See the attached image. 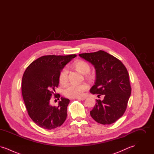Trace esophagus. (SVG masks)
<instances>
[{
  "label": "esophagus",
  "instance_id": "esophagus-1",
  "mask_svg": "<svg viewBox=\"0 0 154 154\" xmlns=\"http://www.w3.org/2000/svg\"><path fill=\"white\" fill-rule=\"evenodd\" d=\"M86 98H87V96H83V97H78L77 99L80 100H85Z\"/></svg>",
  "mask_w": 154,
  "mask_h": 154
}]
</instances>
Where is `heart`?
<instances>
[{
    "label": "heart",
    "mask_w": 154,
    "mask_h": 154,
    "mask_svg": "<svg viewBox=\"0 0 154 154\" xmlns=\"http://www.w3.org/2000/svg\"><path fill=\"white\" fill-rule=\"evenodd\" d=\"M73 66L81 73L85 74L88 77H91V74L89 73L90 65L84 60H77L73 63ZM68 71L66 68H63L60 72L59 80L60 83L64 84L67 80ZM88 88V85L85 83L79 84H70L67 85L63 91V95L69 98L80 97L84 95V92Z\"/></svg>",
    "instance_id": "heart-1"
}]
</instances>
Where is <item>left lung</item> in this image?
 Listing matches in <instances>:
<instances>
[{
	"label": "left lung",
	"instance_id": "1",
	"mask_svg": "<svg viewBox=\"0 0 154 154\" xmlns=\"http://www.w3.org/2000/svg\"><path fill=\"white\" fill-rule=\"evenodd\" d=\"M79 56L95 69V85L90 92L97 94L98 97L104 96L103 100L96 99L95 107L90 111L91 117L101 124L115 122L124 114L131 94L126 68L119 59L102 50L80 54Z\"/></svg>",
	"mask_w": 154,
	"mask_h": 154
}]
</instances>
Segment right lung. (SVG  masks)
Here are the masks:
<instances>
[{
    "instance_id": "right-lung-1",
    "label": "right lung",
    "mask_w": 154,
    "mask_h": 154,
    "mask_svg": "<svg viewBox=\"0 0 154 154\" xmlns=\"http://www.w3.org/2000/svg\"><path fill=\"white\" fill-rule=\"evenodd\" d=\"M77 55H45L32 62L25 70L22 80V95L28 113L38 126L51 130L61 126L67 117L70 100L61 97L58 106L50 104L52 96L58 87L60 71Z\"/></svg>"
}]
</instances>
